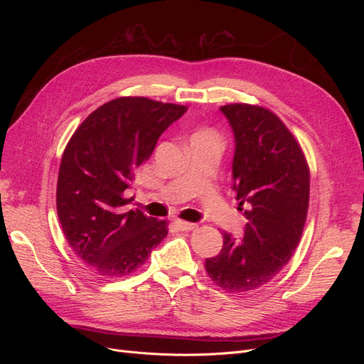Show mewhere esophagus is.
I'll return each instance as SVG.
<instances>
[{
  "label": "esophagus",
  "instance_id": "esophagus-1",
  "mask_svg": "<svg viewBox=\"0 0 364 364\" xmlns=\"http://www.w3.org/2000/svg\"><path fill=\"white\" fill-rule=\"evenodd\" d=\"M174 224L178 227V230H181V232L196 230V228L199 227V224H196V223H187V221H181V220H177Z\"/></svg>",
  "mask_w": 364,
  "mask_h": 364
}]
</instances>
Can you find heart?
<instances>
[{
	"mask_svg": "<svg viewBox=\"0 0 364 364\" xmlns=\"http://www.w3.org/2000/svg\"><path fill=\"white\" fill-rule=\"evenodd\" d=\"M199 134H206V136H213V134H209V132H199Z\"/></svg>",
	"mask_w": 364,
	"mask_h": 364,
	"instance_id": "obj_1",
	"label": "heart"
}]
</instances>
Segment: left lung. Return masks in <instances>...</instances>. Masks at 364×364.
Wrapping results in <instances>:
<instances>
[{
  "label": "left lung",
  "mask_w": 364,
  "mask_h": 364,
  "mask_svg": "<svg viewBox=\"0 0 364 364\" xmlns=\"http://www.w3.org/2000/svg\"><path fill=\"white\" fill-rule=\"evenodd\" d=\"M220 110L235 134L233 190L246 225L240 242L223 233V250L205 269L220 288L239 294L269 283L292 258L307 218L310 171L273 112L242 103Z\"/></svg>",
  "instance_id": "obj_1"
}]
</instances>
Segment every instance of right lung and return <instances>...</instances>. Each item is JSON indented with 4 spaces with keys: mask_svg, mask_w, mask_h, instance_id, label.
Here are the masks:
<instances>
[{
    "mask_svg": "<svg viewBox=\"0 0 364 364\" xmlns=\"http://www.w3.org/2000/svg\"><path fill=\"white\" fill-rule=\"evenodd\" d=\"M186 106L119 97L95 109L69 140L57 180V215L68 243L106 277L136 272L168 235L166 221L127 211L124 192Z\"/></svg>",
    "mask_w": 364,
    "mask_h": 364,
    "instance_id": "obj_1",
    "label": "right lung"
}]
</instances>
